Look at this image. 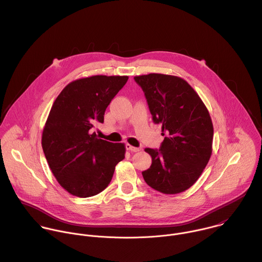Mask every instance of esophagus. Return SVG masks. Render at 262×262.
Instances as JSON below:
<instances>
[{
    "label": "esophagus",
    "instance_id": "esophagus-1",
    "mask_svg": "<svg viewBox=\"0 0 262 262\" xmlns=\"http://www.w3.org/2000/svg\"><path fill=\"white\" fill-rule=\"evenodd\" d=\"M126 148H127V150L131 151V152H138V151H140V148H138V147H134V146L130 145V144H126Z\"/></svg>",
    "mask_w": 262,
    "mask_h": 262
}]
</instances>
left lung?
Listing matches in <instances>:
<instances>
[{
    "mask_svg": "<svg viewBox=\"0 0 262 262\" xmlns=\"http://www.w3.org/2000/svg\"><path fill=\"white\" fill-rule=\"evenodd\" d=\"M142 88L152 120L162 124L159 150L145 148L151 166L142 171L149 187L166 194L187 190L202 174L211 154L214 128L209 111L195 91L176 75L134 76Z\"/></svg>",
    "mask_w": 262,
    "mask_h": 262,
    "instance_id": "8db88e82",
    "label": "left lung"
}]
</instances>
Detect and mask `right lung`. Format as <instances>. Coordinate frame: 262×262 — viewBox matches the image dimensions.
I'll return each instance as SVG.
<instances>
[{"instance_id": "1", "label": "right lung", "mask_w": 262, "mask_h": 262, "mask_svg": "<svg viewBox=\"0 0 262 262\" xmlns=\"http://www.w3.org/2000/svg\"><path fill=\"white\" fill-rule=\"evenodd\" d=\"M127 75H93L70 82L54 101L41 144L58 184L75 196L98 194L109 186L115 166L125 158V144L97 138L91 129L104 122Z\"/></svg>"}]
</instances>
